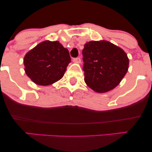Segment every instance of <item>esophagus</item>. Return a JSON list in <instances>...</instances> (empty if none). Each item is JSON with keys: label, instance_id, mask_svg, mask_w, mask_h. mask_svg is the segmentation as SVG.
Here are the masks:
<instances>
[{"label": "esophagus", "instance_id": "obj_1", "mask_svg": "<svg viewBox=\"0 0 152 152\" xmlns=\"http://www.w3.org/2000/svg\"><path fill=\"white\" fill-rule=\"evenodd\" d=\"M73 61L74 63H76V64H80L81 63V58H75L73 59Z\"/></svg>", "mask_w": 152, "mask_h": 152}]
</instances>
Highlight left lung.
I'll return each instance as SVG.
<instances>
[{
    "instance_id": "8db88e82",
    "label": "left lung",
    "mask_w": 152,
    "mask_h": 152,
    "mask_svg": "<svg viewBox=\"0 0 152 152\" xmlns=\"http://www.w3.org/2000/svg\"><path fill=\"white\" fill-rule=\"evenodd\" d=\"M82 54L84 81L99 93L114 88L128 71L126 53L109 41H89L84 45Z\"/></svg>"
}]
</instances>
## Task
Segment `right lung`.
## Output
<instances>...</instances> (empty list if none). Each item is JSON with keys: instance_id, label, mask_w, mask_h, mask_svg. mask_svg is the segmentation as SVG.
Instances as JSON below:
<instances>
[{"instance_id": "1", "label": "right lung", "mask_w": 152, "mask_h": 152, "mask_svg": "<svg viewBox=\"0 0 152 152\" xmlns=\"http://www.w3.org/2000/svg\"><path fill=\"white\" fill-rule=\"evenodd\" d=\"M71 62L68 49L58 41H45L28 52L24 57L25 71L35 83L52 84L64 76Z\"/></svg>"}]
</instances>
